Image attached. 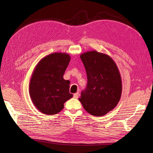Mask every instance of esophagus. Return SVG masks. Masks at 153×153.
Listing matches in <instances>:
<instances>
[{"instance_id":"obj_1","label":"esophagus","mask_w":153,"mask_h":153,"mask_svg":"<svg viewBox=\"0 0 153 153\" xmlns=\"http://www.w3.org/2000/svg\"><path fill=\"white\" fill-rule=\"evenodd\" d=\"M73 96H74V98H75V99H77V98H78V96H79V93H78V92H77V93L74 94Z\"/></svg>"}]
</instances>
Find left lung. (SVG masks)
Here are the masks:
<instances>
[{
	"mask_svg": "<svg viewBox=\"0 0 153 153\" xmlns=\"http://www.w3.org/2000/svg\"><path fill=\"white\" fill-rule=\"evenodd\" d=\"M87 73V85L79 100L94 116L113 110L121 98L122 78L117 64L108 55L89 51L80 56Z\"/></svg>",
	"mask_w": 153,
	"mask_h": 153,
	"instance_id": "left-lung-1",
	"label": "left lung"
}]
</instances>
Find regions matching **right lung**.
I'll use <instances>...</instances> for the list:
<instances>
[{
  "instance_id": "right-lung-1",
  "label": "right lung",
  "mask_w": 153,
  "mask_h": 153,
  "mask_svg": "<svg viewBox=\"0 0 153 153\" xmlns=\"http://www.w3.org/2000/svg\"><path fill=\"white\" fill-rule=\"evenodd\" d=\"M71 57L66 53H54L40 60L35 66L29 83L30 98L36 108L46 115H54L72 97L68 80L63 76Z\"/></svg>"
}]
</instances>
